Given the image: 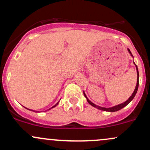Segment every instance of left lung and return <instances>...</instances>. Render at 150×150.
Instances as JSON below:
<instances>
[{
    "instance_id": "8db88e82",
    "label": "left lung",
    "mask_w": 150,
    "mask_h": 150,
    "mask_svg": "<svg viewBox=\"0 0 150 150\" xmlns=\"http://www.w3.org/2000/svg\"><path fill=\"white\" fill-rule=\"evenodd\" d=\"M128 52L130 53V55H131V56H132V55L131 52H130V49H128ZM135 66H136V70H137V85H136L135 89V90H134L133 93H132V95L130 96V97H129V99H128V100H127L126 101H125L124 103H122V104H120L116 105V106H113V107H111V108H104V107H101V106H97V105L94 104V103H92V101H89V99H88V98H87V96H86L85 93L83 92V93H84V95H85V97H86V99H87V101H88L89 104H90V105H92V106H94V107L98 108V109L102 110V111H109V112H114V111H118V110H120V109H121V108H123V107H125V106H127V105H128V104H129V103H130V101H131L132 100V99H133V98L135 97L136 93H137V89H138V86H139V73H138V69H137V65H135Z\"/></svg>"
}]
</instances>
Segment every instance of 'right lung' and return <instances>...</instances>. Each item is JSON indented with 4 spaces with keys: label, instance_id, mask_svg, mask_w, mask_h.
Segmentation results:
<instances>
[{
    "label": "right lung",
    "instance_id": "obj_1",
    "mask_svg": "<svg viewBox=\"0 0 150 150\" xmlns=\"http://www.w3.org/2000/svg\"><path fill=\"white\" fill-rule=\"evenodd\" d=\"M58 103H57V104H56V105H54V106H53V107L50 108H49V109H51V108H53V107H55V106H57V105H58ZM29 110H30V109H29Z\"/></svg>",
    "mask_w": 150,
    "mask_h": 150
}]
</instances>
